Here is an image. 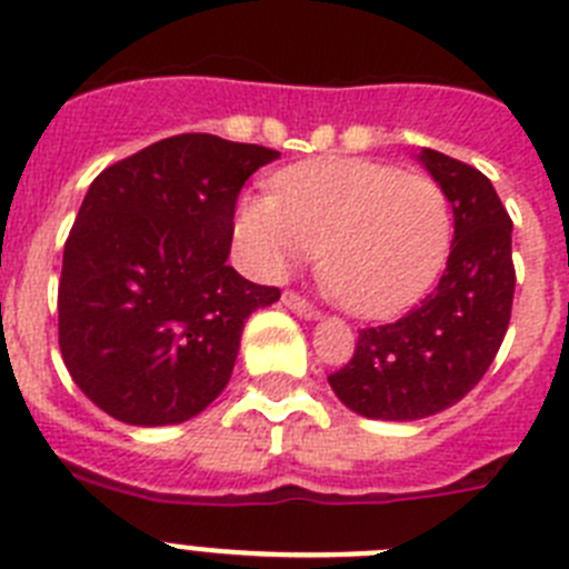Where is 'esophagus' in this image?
<instances>
[{
    "instance_id": "1",
    "label": "esophagus",
    "mask_w": 569,
    "mask_h": 569,
    "mask_svg": "<svg viewBox=\"0 0 569 569\" xmlns=\"http://www.w3.org/2000/svg\"><path fill=\"white\" fill-rule=\"evenodd\" d=\"M281 301H284V308H290L293 313L305 316V319H319L321 310L313 308L305 296H299L296 290H284V296H281Z\"/></svg>"
}]
</instances>
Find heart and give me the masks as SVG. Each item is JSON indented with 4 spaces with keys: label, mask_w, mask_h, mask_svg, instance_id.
<instances>
[{
    "label": "heart",
    "mask_w": 569,
    "mask_h": 569,
    "mask_svg": "<svg viewBox=\"0 0 569 569\" xmlns=\"http://www.w3.org/2000/svg\"><path fill=\"white\" fill-rule=\"evenodd\" d=\"M276 196L248 193L236 230L259 276L288 273L319 247L328 288L350 313L413 305L445 268L453 210L445 188L393 164L328 156L281 170Z\"/></svg>",
    "instance_id": "obj_1"
}]
</instances>
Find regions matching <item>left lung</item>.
<instances>
[{
	"mask_svg": "<svg viewBox=\"0 0 569 569\" xmlns=\"http://www.w3.org/2000/svg\"><path fill=\"white\" fill-rule=\"evenodd\" d=\"M421 164L453 204V244L433 293L390 325L359 330L353 359L328 376L341 405L367 419L416 421L479 385L510 325L512 222L481 170L439 150Z\"/></svg>",
	"mask_w": 569,
	"mask_h": 569,
	"instance_id": "obj_1",
	"label": "left lung"
}]
</instances>
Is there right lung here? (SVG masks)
<instances>
[{"label":"right lung","mask_w":569,"mask_h":569,"mask_svg":"<svg viewBox=\"0 0 569 569\" xmlns=\"http://www.w3.org/2000/svg\"><path fill=\"white\" fill-rule=\"evenodd\" d=\"M279 150L179 133L110 164L64 241L59 350L124 425H179L228 387L241 328L279 288L228 264L239 190Z\"/></svg>","instance_id":"1"}]
</instances>
